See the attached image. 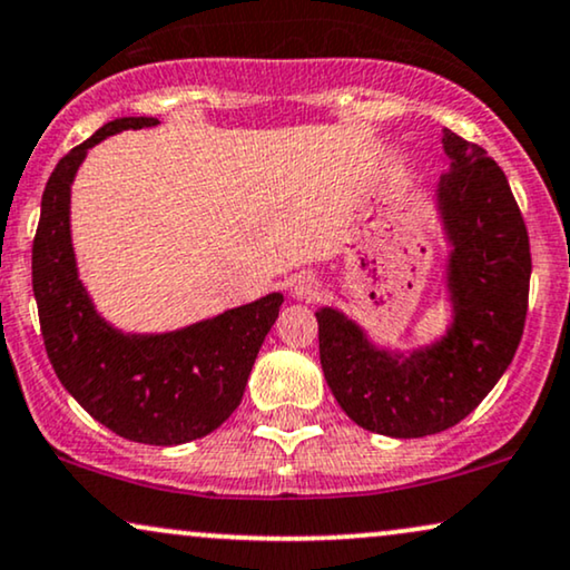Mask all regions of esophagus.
Returning <instances> with one entry per match:
<instances>
[{
  "mask_svg": "<svg viewBox=\"0 0 570 570\" xmlns=\"http://www.w3.org/2000/svg\"><path fill=\"white\" fill-rule=\"evenodd\" d=\"M292 297L299 302H313L321 297V281L313 273H299L292 278Z\"/></svg>",
  "mask_w": 570,
  "mask_h": 570,
  "instance_id": "34e87169",
  "label": "esophagus"
}]
</instances>
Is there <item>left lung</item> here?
Instances as JSON below:
<instances>
[{
  "label": "left lung",
  "mask_w": 570,
  "mask_h": 570,
  "mask_svg": "<svg viewBox=\"0 0 570 570\" xmlns=\"http://www.w3.org/2000/svg\"><path fill=\"white\" fill-rule=\"evenodd\" d=\"M442 149L434 213L446 244L444 328L400 347L376 342L342 309H315L323 376L338 407L394 439L439 434L476 410L515 355L529 302V234L505 173L450 128Z\"/></svg>",
  "instance_id": "left-lung-1"
}]
</instances>
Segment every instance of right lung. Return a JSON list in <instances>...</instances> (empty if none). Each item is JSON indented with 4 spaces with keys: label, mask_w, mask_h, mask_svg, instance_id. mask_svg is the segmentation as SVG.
<instances>
[{
    "label": "right lung",
    "mask_w": 570,
    "mask_h": 570,
    "mask_svg": "<svg viewBox=\"0 0 570 570\" xmlns=\"http://www.w3.org/2000/svg\"><path fill=\"white\" fill-rule=\"evenodd\" d=\"M157 124L115 118L57 163L33 239V297L49 363L78 405L118 436L173 446L207 436L239 407L284 294L157 334L124 331L99 313L78 271L70 189L91 147Z\"/></svg>",
    "instance_id": "obj_1"
}]
</instances>
